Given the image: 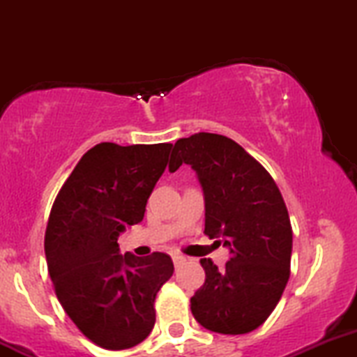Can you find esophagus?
I'll return each mask as SVG.
<instances>
[{
    "instance_id": "esophagus-1",
    "label": "esophagus",
    "mask_w": 357,
    "mask_h": 357,
    "mask_svg": "<svg viewBox=\"0 0 357 357\" xmlns=\"http://www.w3.org/2000/svg\"><path fill=\"white\" fill-rule=\"evenodd\" d=\"M172 261H174L176 266H179L181 262L186 261V257H185V255H181V254H172Z\"/></svg>"
}]
</instances>
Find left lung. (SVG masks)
I'll return each mask as SVG.
<instances>
[{
	"mask_svg": "<svg viewBox=\"0 0 357 357\" xmlns=\"http://www.w3.org/2000/svg\"><path fill=\"white\" fill-rule=\"evenodd\" d=\"M169 171L192 165L205 200V235L229 248L222 269L200 259L205 283L192 297L204 328L242 335L261 326L290 276L291 226L269 172L233 139L197 132L174 143Z\"/></svg>",
	"mask_w": 357,
	"mask_h": 357,
	"instance_id": "8db88e82",
	"label": "left lung"
}]
</instances>
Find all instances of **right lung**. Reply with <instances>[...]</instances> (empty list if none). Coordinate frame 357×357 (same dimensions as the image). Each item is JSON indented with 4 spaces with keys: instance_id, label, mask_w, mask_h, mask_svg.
Returning <instances> with one entry per match:
<instances>
[{
    "instance_id": "obj_1",
    "label": "right lung",
    "mask_w": 357,
    "mask_h": 357,
    "mask_svg": "<svg viewBox=\"0 0 357 357\" xmlns=\"http://www.w3.org/2000/svg\"><path fill=\"white\" fill-rule=\"evenodd\" d=\"M171 146H93L50 212L45 254L56 297L74 325L109 351L135 347L149 337L157 291L174 273L167 254L122 255L117 243L126 228L143 221Z\"/></svg>"
}]
</instances>
